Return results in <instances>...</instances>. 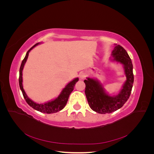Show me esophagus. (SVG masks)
Here are the masks:
<instances>
[{"label": "esophagus", "instance_id": "34e87169", "mask_svg": "<svg viewBox=\"0 0 154 154\" xmlns=\"http://www.w3.org/2000/svg\"><path fill=\"white\" fill-rule=\"evenodd\" d=\"M86 77V74L85 73H81L80 74V78L81 80H83V79H85Z\"/></svg>", "mask_w": 154, "mask_h": 154}]
</instances>
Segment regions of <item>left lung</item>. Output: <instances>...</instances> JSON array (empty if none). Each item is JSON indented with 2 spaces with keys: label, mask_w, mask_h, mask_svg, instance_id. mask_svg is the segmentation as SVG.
<instances>
[{
  "label": "left lung",
  "mask_w": 154,
  "mask_h": 154,
  "mask_svg": "<svg viewBox=\"0 0 154 154\" xmlns=\"http://www.w3.org/2000/svg\"><path fill=\"white\" fill-rule=\"evenodd\" d=\"M112 53L114 61L123 65L127 80L119 94L110 96L106 94L98 81L87 78V80H84L86 97L91 109L97 113H111L122 107L129 98L133 87V65L127 52L122 46L116 45Z\"/></svg>",
  "instance_id": "1"
}]
</instances>
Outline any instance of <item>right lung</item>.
I'll return each instance as SVG.
<instances>
[{"label": "right lung", "instance_id": "add662e5", "mask_svg": "<svg viewBox=\"0 0 154 154\" xmlns=\"http://www.w3.org/2000/svg\"><path fill=\"white\" fill-rule=\"evenodd\" d=\"M39 43H37L35 45H34L28 51H27L26 54L25 58L22 60L21 66L20 67V71H19V79H18V80H19V85L24 99L26 100L27 104H28L30 106H31L32 108H33L34 109L40 112H44L46 114L56 113L57 112L62 110L65 107V106L66 105L69 95L71 94V93L73 91L74 85H75L76 83L79 80V79L78 78H76L72 81H71V82H69L66 86V87H65L62 90V91L61 92V93H60V94L58 96V97L53 101H49L48 103H45L44 104H38V103H35V102L32 101L31 100H30L29 97H27V94H26V92L24 90V88H23L22 71H23V69H24V65L27 61V57H28L29 51L32 48H34L35 46H36Z\"/></svg>", "mask_w": 154, "mask_h": 154}]
</instances>
